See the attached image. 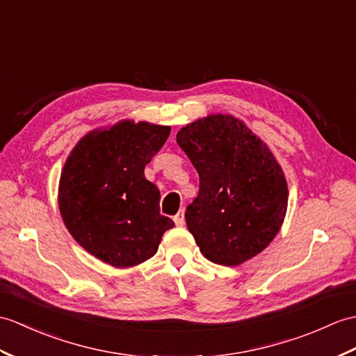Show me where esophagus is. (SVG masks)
<instances>
[{
	"mask_svg": "<svg viewBox=\"0 0 356 356\" xmlns=\"http://www.w3.org/2000/svg\"><path fill=\"white\" fill-rule=\"evenodd\" d=\"M175 222L177 226H184L185 225V212L184 211H179L177 216L175 217Z\"/></svg>",
	"mask_w": 356,
	"mask_h": 356,
	"instance_id": "34e87169",
	"label": "esophagus"
}]
</instances>
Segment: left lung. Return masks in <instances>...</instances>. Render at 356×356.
<instances>
[{
	"mask_svg": "<svg viewBox=\"0 0 356 356\" xmlns=\"http://www.w3.org/2000/svg\"><path fill=\"white\" fill-rule=\"evenodd\" d=\"M177 144L200 177L185 212L206 259L235 267L261 253L282 226L288 186L267 144L232 115H209L181 127Z\"/></svg>",
	"mask_w": 356,
	"mask_h": 356,
	"instance_id": "1",
	"label": "left lung"
}]
</instances>
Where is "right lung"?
Masks as SVG:
<instances>
[{"label":"right lung","mask_w":356,"mask_h":356,"mask_svg":"<svg viewBox=\"0 0 356 356\" xmlns=\"http://www.w3.org/2000/svg\"><path fill=\"white\" fill-rule=\"evenodd\" d=\"M170 131V126L122 120L89 131L63 165L57 198L65 226L88 253L112 267L150 259L175 226L161 216L159 189L144 176Z\"/></svg>","instance_id":"add662e5"}]
</instances>
